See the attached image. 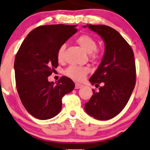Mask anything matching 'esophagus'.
<instances>
[{
  "label": "esophagus",
  "instance_id": "1",
  "mask_svg": "<svg viewBox=\"0 0 150 150\" xmlns=\"http://www.w3.org/2000/svg\"><path fill=\"white\" fill-rule=\"evenodd\" d=\"M83 85H81V84L76 83H75V89H79V88H82V87H83Z\"/></svg>",
  "mask_w": 150,
  "mask_h": 150
}]
</instances>
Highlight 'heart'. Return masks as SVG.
I'll use <instances>...</instances> for the list:
<instances>
[{"mask_svg": "<svg viewBox=\"0 0 150 150\" xmlns=\"http://www.w3.org/2000/svg\"><path fill=\"white\" fill-rule=\"evenodd\" d=\"M76 42L88 53H91L93 58H97L100 54V50L97 47V41L92 35L83 34L80 35L76 39ZM66 45L62 44L58 47L57 51V58L59 61L63 60L65 56V50ZM89 72V69L87 67L82 66H70L65 71V74L69 78L75 80H82Z\"/></svg>", "mask_w": 150, "mask_h": 150, "instance_id": "obj_1", "label": "heart"}]
</instances>
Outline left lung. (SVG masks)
Wrapping results in <instances>:
<instances>
[{
    "instance_id": "1",
    "label": "left lung",
    "mask_w": 150,
    "mask_h": 150,
    "mask_svg": "<svg viewBox=\"0 0 150 150\" xmlns=\"http://www.w3.org/2000/svg\"><path fill=\"white\" fill-rule=\"evenodd\" d=\"M104 40L105 55L90 78L99 91L85 103L86 112L100 120H108L119 114L127 104L136 83V67L131 46L116 30L105 25H87ZM86 27V26H84Z\"/></svg>"
}]
</instances>
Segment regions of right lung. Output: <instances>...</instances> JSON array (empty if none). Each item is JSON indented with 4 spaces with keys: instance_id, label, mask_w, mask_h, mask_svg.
Masks as SVG:
<instances>
[{
    "instance_id": "1",
    "label": "right lung",
    "mask_w": 150,
    "mask_h": 150,
    "mask_svg": "<svg viewBox=\"0 0 150 150\" xmlns=\"http://www.w3.org/2000/svg\"><path fill=\"white\" fill-rule=\"evenodd\" d=\"M77 32L75 25H46L33 29L25 38L16 55L15 78L18 93L28 112L39 120L56 116L62 99L75 83L62 76L55 84L47 80L58 66V47Z\"/></svg>"
}]
</instances>
